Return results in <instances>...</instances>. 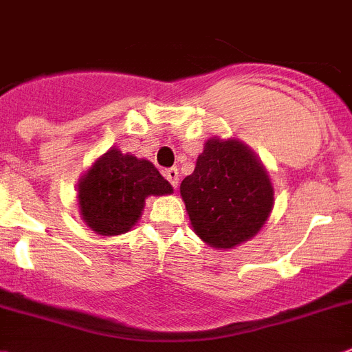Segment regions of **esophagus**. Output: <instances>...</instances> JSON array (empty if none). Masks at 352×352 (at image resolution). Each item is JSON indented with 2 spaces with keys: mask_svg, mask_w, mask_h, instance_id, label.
Wrapping results in <instances>:
<instances>
[{
  "mask_svg": "<svg viewBox=\"0 0 352 352\" xmlns=\"http://www.w3.org/2000/svg\"><path fill=\"white\" fill-rule=\"evenodd\" d=\"M164 177H166L168 182L177 189V186H179V170H177V168H168L166 172H164Z\"/></svg>",
  "mask_w": 352,
  "mask_h": 352,
  "instance_id": "1",
  "label": "esophagus"
}]
</instances>
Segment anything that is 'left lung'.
<instances>
[{
    "mask_svg": "<svg viewBox=\"0 0 352 352\" xmlns=\"http://www.w3.org/2000/svg\"><path fill=\"white\" fill-rule=\"evenodd\" d=\"M191 225L214 248H234L261 230L273 209V186L258 159L237 140H207L180 184Z\"/></svg>",
    "mask_w": 352,
    "mask_h": 352,
    "instance_id": "left-lung-1",
    "label": "left lung"
}]
</instances>
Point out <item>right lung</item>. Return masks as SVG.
Wrapping results in <instances>:
<instances>
[{"label":"right lung","mask_w":352,"mask_h":352,"mask_svg":"<svg viewBox=\"0 0 352 352\" xmlns=\"http://www.w3.org/2000/svg\"><path fill=\"white\" fill-rule=\"evenodd\" d=\"M172 191L151 161L111 148L79 182V209L91 230L118 235L138 221L148 195L159 197Z\"/></svg>","instance_id":"right-lung-1"}]
</instances>
